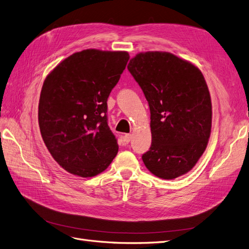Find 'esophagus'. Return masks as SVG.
Returning <instances> with one entry per match:
<instances>
[{"instance_id": "esophagus-1", "label": "esophagus", "mask_w": 249, "mask_h": 249, "mask_svg": "<svg viewBox=\"0 0 249 249\" xmlns=\"http://www.w3.org/2000/svg\"><path fill=\"white\" fill-rule=\"evenodd\" d=\"M131 139H132V135L131 134H125L124 136V141L125 143H129L131 141Z\"/></svg>"}]
</instances>
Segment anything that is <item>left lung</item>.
<instances>
[{
	"label": "left lung",
	"mask_w": 249,
	"mask_h": 249,
	"mask_svg": "<svg viewBox=\"0 0 249 249\" xmlns=\"http://www.w3.org/2000/svg\"><path fill=\"white\" fill-rule=\"evenodd\" d=\"M127 70L150 111L152 145L142 155L143 163L164 179L185 175L205 152L212 126V103L201 71L167 52L139 53Z\"/></svg>",
	"instance_id": "1"
}]
</instances>
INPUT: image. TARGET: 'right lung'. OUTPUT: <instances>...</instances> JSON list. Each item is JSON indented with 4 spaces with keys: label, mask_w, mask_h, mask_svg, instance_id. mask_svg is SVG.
<instances>
[{
    "label": "right lung",
    "mask_w": 249,
    "mask_h": 249,
    "mask_svg": "<svg viewBox=\"0 0 249 249\" xmlns=\"http://www.w3.org/2000/svg\"><path fill=\"white\" fill-rule=\"evenodd\" d=\"M129 59L126 52L84 50L64 59L44 80L38 105L41 136L55 161L71 175H99L118 152L107 101Z\"/></svg>",
    "instance_id": "add662e5"
}]
</instances>
